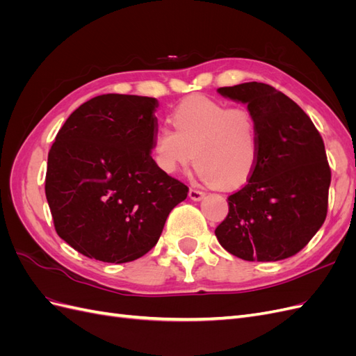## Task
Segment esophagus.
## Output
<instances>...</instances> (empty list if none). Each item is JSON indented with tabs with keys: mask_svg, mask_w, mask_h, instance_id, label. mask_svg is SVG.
I'll return each instance as SVG.
<instances>
[{
	"mask_svg": "<svg viewBox=\"0 0 356 356\" xmlns=\"http://www.w3.org/2000/svg\"><path fill=\"white\" fill-rule=\"evenodd\" d=\"M188 197H190L191 200L199 202V200H202V199L204 197V193H203V191H200V190H196V188H190V191H188Z\"/></svg>",
	"mask_w": 356,
	"mask_h": 356,
	"instance_id": "obj_1",
	"label": "esophagus"
}]
</instances>
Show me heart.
<instances>
[{
    "label": "heart",
    "instance_id": "obj_1",
    "mask_svg": "<svg viewBox=\"0 0 356 356\" xmlns=\"http://www.w3.org/2000/svg\"><path fill=\"white\" fill-rule=\"evenodd\" d=\"M170 122L153 135L157 168L174 175L193 161L197 177L209 186L236 188L251 178L258 163V134L252 114L195 95L177 105Z\"/></svg>",
    "mask_w": 356,
    "mask_h": 356
}]
</instances>
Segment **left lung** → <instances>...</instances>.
<instances>
[{
  "label": "left lung",
  "instance_id": "obj_1",
  "mask_svg": "<svg viewBox=\"0 0 356 356\" xmlns=\"http://www.w3.org/2000/svg\"><path fill=\"white\" fill-rule=\"evenodd\" d=\"M248 105L258 134V163L246 186L227 197L229 213L215 229L225 251L246 261L293 257L324 224L331 169L310 117L264 83L220 88Z\"/></svg>",
  "mask_w": 356,
  "mask_h": 356
}]
</instances>
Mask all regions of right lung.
Listing matches in <instances>:
<instances>
[{
  "label": "right lung",
  "mask_w": 356,
  "mask_h": 356,
  "mask_svg": "<svg viewBox=\"0 0 356 356\" xmlns=\"http://www.w3.org/2000/svg\"><path fill=\"white\" fill-rule=\"evenodd\" d=\"M156 98L108 93L63 123L53 143L46 197L59 238L104 263H127L157 243L188 187L152 157Z\"/></svg>",
  "instance_id": "add662e5"
}]
</instances>
